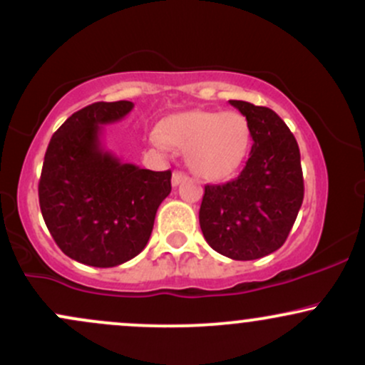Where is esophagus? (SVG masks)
Returning <instances> with one entry per match:
<instances>
[{
  "mask_svg": "<svg viewBox=\"0 0 365 365\" xmlns=\"http://www.w3.org/2000/svg\"><path fill=\"white\" fill-rule=\"evenodd\" d=\"M187 180V175L182 173V171H173V177H171V183H173V187L180 185L182 182H185Z\"/></svg>",
  "mask_w": 365,
  "mask_h": 365,
  "instance_id": "esophagus-1",
  "label": "esophagus"
}]
</instances>
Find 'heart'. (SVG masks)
I'll list each match as a JSON object with an SVG mask.
<instances>
[{"instance_id":"b5f03b06","label":"heart","mask_w":365,"mask_h":365,"mask_svg":"<svg viewBox=\"0 0 365 365\" xmlns=\"http://www.w3.org/2000/svg\"><path fill=\"white\" fill-rule=\"evenodd\" d=\"M158 148L187 153L192 173L207 182H220L240 168L250 148V127L242 113L192 110L177 113L150 135Z\"/></svg>"}]
</instances>
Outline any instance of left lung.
Returning <instances> with one entry per match:
<instances>
[{"instance_id": "left-lung-1", "label": "left lung", "mask_w": 365, "mask_h": 365, "mask_svg": "<svg viewBox=\"0 0 365 365\" xmlns=\"http://www.w3.org/2000/svg\"><path fill=\"white\" fill-rule=\"evenodd\" d=\"M249 121L245 168L232 182L206 185L199 223L216 252L254 261L284 244L304 200L300 150L287 123L269 108L230 101Z\"/></svg>"}]
</instances>
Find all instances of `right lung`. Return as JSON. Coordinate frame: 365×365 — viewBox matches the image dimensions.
<instances>
[{"label":"right lung","mask_w":365,"mask_h":365,"mask_svg":"<svg viewBox=\"0 0 365 365\" xmlns=\"http://www.w3.org/2000/svg\"><path fill=\"white\" fill-rule=\"evenodd\" d=\"M133 103H94L54 132L39 180V206L56 245L87 266L113 267L148 245L158 207L171 192V171L120 161L103 148V125Z\"/></svg>","instance_id":"1"}]
</instances>
